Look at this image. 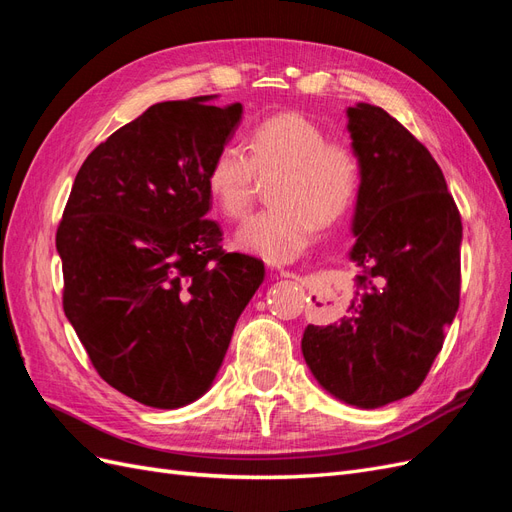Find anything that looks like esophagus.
Returning a JSON list of instances; mask_svg holds the SVG:
<instances>
[{
	"instance_id": "34e87169",
	"label": "esophagus",
	"mask_w": 512,
	"mask_h": 512,
	"mask_svg": "<svg viewBox=\"0 0 512 512\" xmlns=\"http://www.w3.org/2000/svg\"><path fill=\"white\" fill-rule=\"evenodd\" d=\"M280 275L282 277H292V280H294V277H297V273H292V271H280Z\"/></svg>"
}]
</instances>
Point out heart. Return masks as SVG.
Segmentation results:
<instances>
[{"instance_id":"obj_1","label":"heart","mask_w":512,"mask_h":512,"mask_svg":"<svg viewBox=\"0 0 512 512\" xmlns=\"http://www.w3.org/2000/svg\"><path fill=\"white\" fill-rule=\"evenodd\" d=\"M239 147H222L207 170L205 185L226 218L241 220L252 209L256 175L273 177L275 205L247 220L235 245L269 262L299 258L316 239L318 226H331L352 205L361 166L356 153L301 113L260 121Z\"/></svg>"}]
</instances>
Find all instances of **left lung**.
<instances>
[{"label":"left lung","mask_w":512,"mask_h":512,"mask_svg":"<svg viewBox=\"0 0 512 512\" xmlns=\"http://www.w3.org/2000/svg\"><path fill=\"white\" fill-rule=\"evenodd\" d=\"M361 183L348 314L307 324L301 350L324 391L356 408L412 395L459 309L461 215L438 162L380 106L348 108Z\"/></svg>","instance_id":"8db88e82"}]
</instances>
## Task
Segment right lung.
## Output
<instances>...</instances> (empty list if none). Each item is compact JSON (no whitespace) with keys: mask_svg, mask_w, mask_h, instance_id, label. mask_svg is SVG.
<instances>
[{"mask_svg":"<svg viewBox=\"0 0 512 512\" xmlns=\"http://www.w3.org/2000/svg\"><path fill=\"white\" fill-rule=\"evenodd\" d=\"M209 100L153 104L108 136L76 173L57 228L64 312L91 365L162 410L211 389L265 280L262 260L226 254L207 220V170L243 113Z\"/></svg>","mask_w":512,"mask_h":512,"instance_id":"add662e5","label":"right lung"}]
</instances>
